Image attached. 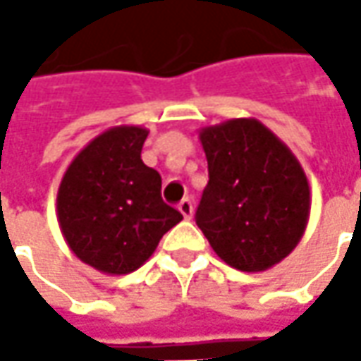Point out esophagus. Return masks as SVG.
<instances>
[{
	"mask_svg": "<svg viewBox=\"0 0 361 361\" xmlns=\"http://www.w3.org/2000/svg\"><path fill=\"white\" fill-rule=\"evenodd\" d=\"M178 211L183 213L185 219H192V211H195L192 209V201L190 199H183V201L178 202Z\"/></svg>",
	"mask_w": 361,
	"mask_h": 361,
	"instance_id": "34e87169",
	"label": "esophagus"
}]
</instances>
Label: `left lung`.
Segmentation results:
<instances>
[{"label":"left lung","instance_id":"left-lung-1","mask_svg":"<svg viewBox=\"0 0 361 361\" xmlns=\"http://www.w3.org/2000/svg\"><path fill=\"white\" fill-rule=\"evenodd\" d=\"M209 185L197 225L227 265L267 271L301 241L312 192L291 148L255 118H233L199 130Z\"/></svg>","mask_w":361,"mask_h":361}]
</instances>
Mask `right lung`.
I'll return each instance as SVG.
<instances>
[{"mask_svg":"<svg viewBox=\"0 0 361 361\" xmlns=\"http://www.w3.org/2000/svg\"><path fill=\"white\" fill-rule=\"evenodd\" d=\"M148 130L112 126L78 152L58 188V223L70 251L100 273L142 267L183 215L160 197V174L140 152Z\"/></svg>","mask_w":361,"mask_h":361,"instance_id":"1","label":"right lung"}]
</instances>
